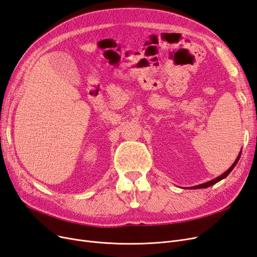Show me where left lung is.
<instances>
[{
	"label": "left lung",
	"mask_w": 257,
	"mask_h": 257,
	"mask_svg": "<svg viewBox=\"0 0 257 257\" xmlns=\"http://www.w3.org/2000/svg\"><path fill=\"white\" fill-rule=\"evenodd\" d=\"M240 154H241V152L239 153V155H238V157L236 158V160L234 161V163L232 164L231 166V168L228 170V171H225L223 174H221L220 176H218L217 178H215V179H213V180H211V181H208V182H206V183H202V184H199V186H196V187H192L191 189H204V188H208V187H211V186H213V184H215L216 182H218V181H220L221 179H223V178H225L227 177L229 174L231 173V171L234 169V167L236 166V163L238 162V160H239V158H240Z\"/></svg>",
	"instance_id": "8db88e82"
}]
</instances>
